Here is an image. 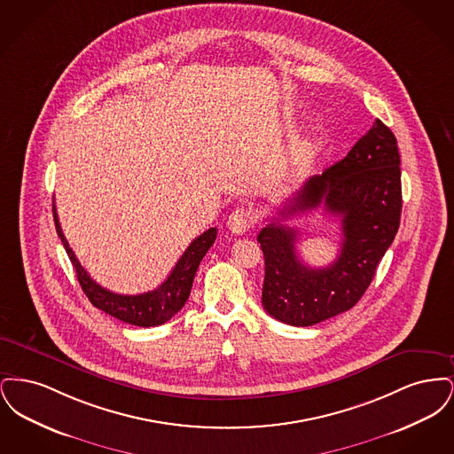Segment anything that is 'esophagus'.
Instances as JSON below:
<instances>
[{"label": "esophagus", "mask_w": 454, "mask_h": 454, "mask_svg": "<svg viewBox=\"0 0 454 454\" xmlns=\"http://www.w3.org/2000/svg\"><path fill=\"white\" fill-rule=\"evenodd\" d=\"M254 224V215L247 207H237L230 217H228V228L235 235H243L247 233Z\"/></svg>", "instance_id": "obj_1"}]
</instances>
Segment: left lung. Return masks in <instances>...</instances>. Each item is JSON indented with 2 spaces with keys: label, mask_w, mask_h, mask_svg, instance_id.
Wrapping results in <instances>:
<instances>
[{
  "label": "left lung",
  "mask_w": 454,
  "mask_h": 454,
  "mask_svg": "<svg viewBox=\"0 0 454 454\" xmlns=\"http://www.w3.org/2000/svg\"><path fill=\"white\" fill-rule=\"evenodd\" d=\"M324 207L340 217L342 248L328 267L296 255L298 231L281 223L260 230L265 260L262 304L282 324L309 326L350 309L363 298L400 226L402 172L395 134L380 119L346 158L306 180L284 202L287 217Z\"/></svg>",
  "instance_id": "left-lung-1"
}]
</instances>
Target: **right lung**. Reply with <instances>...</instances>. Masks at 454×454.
Wrapping results in <instances>:
<instances>
[{
	"label": "right lung",
	"mask_w": 454,
	"mask_h": 454,
	"mask_svg": "<svg viewBox=\"0 0 454 454\" xmlns=\"http://www.w3.org/2000/svg\"><path fill=\"white\" fill-rule=\"evenodd\" d=\"M52 213H54L56 231L65 245L66 254L76 270L78 282L90 302L95 308L106 311L110 317L136 326H156V325L165 324L182 309V306L191 296L197 267L207 254V250L213 247L217 235L216 228H209L200 237L195 238L184 252V255L175 263L172 274L160 287L143 294L128 296V294H117V293L107 291L106 287H102L88 276L87 270L82 267V263L69 248V243L63 235L54 204H52Z\"/></svg>",
	"instance_id": "1"
}]
</instances>
